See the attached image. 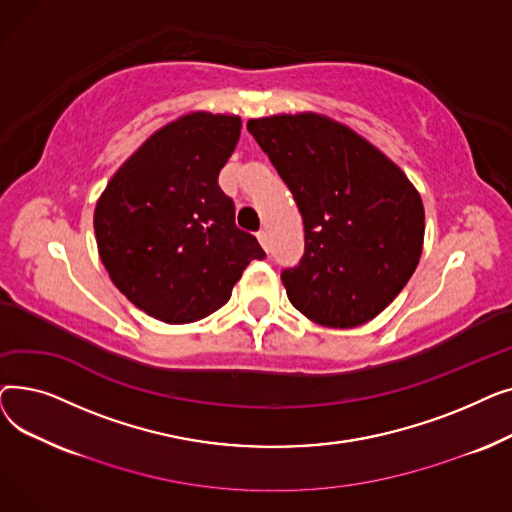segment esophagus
Returning a JSON list of instances; mask_svg holds the SVG:
<instances>
[{"mask_svg":"<svg viewBox=\"0 0 512 512\" xmlns=\"http://www.w3.org/2000/svg\"><path fill=\"white\" fill-rule=\"evenodd\" d=\"M257 240H259V245L263 247V251H270V242H267V232L265 230L257 232Z\"/></svg>","mask_w":512,"mask_h":512,"instance_id":"1","label":"esophagus"}]
</instances>
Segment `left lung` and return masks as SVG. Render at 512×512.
<instances>
[{"instance_id": "left-lung-1", "label": "left lung", "mask_w": 512, "mask_h": 512, "mask_svg": "<svg viewBox=\"0 0 512 512\" xmlns=\"http://www.w3.org/2000/svg\"><path fill=\"white\" fill-rule=\"evenodd\" d=\"M247 128L290 188L305 226V255L282 272L290 303L326 328L367 324L419 265V191L386 153L330 116L276 114L253 118Z\"/></svg>"}]
</instances>
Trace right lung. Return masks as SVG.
Returning a JSON list of instances; mask_svg holds the SVG:
<instances>
[{
    "label": "right lung",
    "mask_w": 512,
    "mask_h": 512,
    "mask_svg": "<svg viewBox=\"0 0 512 512\" xmlns=\"http://www.w3.org/2000/svg\"><path fill=\"white\" fill-rule=\"evenodd\" d=\"M240 116L191 112L155 130L107 182L93 226L114 286L147 315L191 324L230 301L265 253L234 224L218 184L240 139Z\"/></svg>",
    "instance_id": "add662e5"
}]
</instances>
